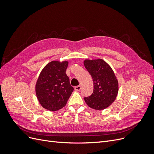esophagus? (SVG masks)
Instances as JSON below:
<instances>
[{
  "mask_svg": "<svg viewBox=\"0 0 154 154\" xmlns=\"http://www.w3.org/2000/svg\"><path fill=\"white\" fill-rule=\"evenodd\" d=\"M80 89H81V86H80V85H78V86H76L75 87H74V90L76 91H80Z\"/></svg>",
  "mask_w": 154,
  "mask_h": 154,
  "instance_id": "obj_1",
  "label": "esophagus"
}]
</instances>
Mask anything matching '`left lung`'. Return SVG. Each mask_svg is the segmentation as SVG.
Here are the masks:
<instances>
[{"mask_svg": "<svg viewBox=\"0 0 154 154\" xmlns=\"http://www.w3.org/2000/svg\"><path fill=\"white\" fill-rule=\"evenodd\" d=\"M83 64L94 82L93 93L84 97L85 103L94 110H103L113 103L118 96V79L112 69L103 60L86 59Z\"/></svg>", "mask_w": 154, "mask_h": 154, "instance_id": "obj_1", "label": "left lung"}]
</instances>
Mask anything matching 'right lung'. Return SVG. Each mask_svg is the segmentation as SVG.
<instances>
[{"mask_svg": "<svg viewBox=\"0 0 154 154\" xmlns=\"http://www.w3.org/2000/svg\"><path fill=\"white\" fill-rule=\"evenodd\" d=\"M69 62L52 61L42 70L36 81L35 92L40 104L50 111L66 106L74 90L66 73Z\"/></svg>", "mask_w": 154, "mask_h": 154, "instance_id": "right-lung-1", "label": "right lung"}]
</instances>
